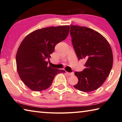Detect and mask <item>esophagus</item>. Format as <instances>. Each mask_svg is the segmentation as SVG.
<instances>
[{
	"label": "esophagus",
	"mask_w": 122,
	"mask_h": 122,
	"mask_svg": "<svg viewBox=\"0 0 122 122\" xmlns=\"http://www.w3.org/2000/svg\"><path fill=\"white\" fill-rule=\"evenodd\" d=\"M66 74L68 75H73L74 73H68V72H66Z\"/></svg>",
	"instance_id": "1"
}]
</instances>
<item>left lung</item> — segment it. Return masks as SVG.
Listing matches in <instances>:
<instances>
[{
	"instance_id": "left-lung-1",
	"label": "left lung",
	"mask_w": 122,
	"mask_h": 122,
	"mask_svg": "<svg viewBox=\"0 0 122 122\" xmlns=\"http://www.w3.org/2000/svg\"><path fill=\"white\" fill-rule=\"evenodd\" d=\"M70 34L78 60L86 61V68L74 73L78 81L74 86L83 92H92L104 83L112 69L111 46L102 35L86 27L71 25Z\"/></svg>"
}]
</instances>
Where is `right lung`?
<instances>
[{"label":"right lung","mask_w":122,"mask_h":122,"mask_svg":"<svg viewBox=\"0 0 122 122\" xmlns=\"http://www.w3.org/2000/svg\"><path fill=\"white\" fill-rule=\"evenodd\" d=\"M69 26L49 27L36 30L24 39L16 54V69L23 83L35 92L51 86L55 76L63 70L48 66L55 46L67 38Z\"/></svg>","instance_id":"add662e5"}]
</instances>
